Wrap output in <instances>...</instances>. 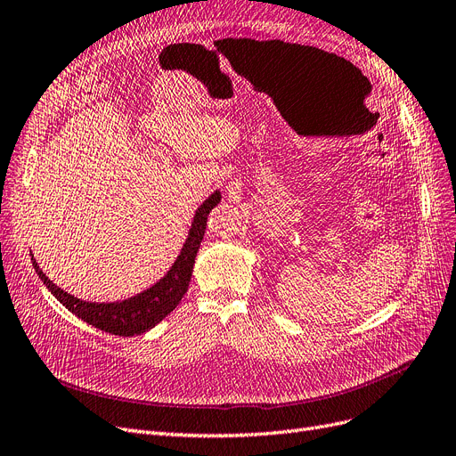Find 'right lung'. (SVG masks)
Wrapping results in <instances>:
<instances>
[{"mask_svg": "<svg viewBox=\"0 0 456 456\" xmlns=\"http://www.w3.org/2000/svg\"><path fill=\"white\" fill-rule=\"evenodd\" d=\"M219 200H222V193L214 191L205 202H202L193 216L188 239H185V244L182 246V251L175 265L168 268V273L158 283L151 285L150 289L131 298L120 302L80 300L69 293H65L56 283L50 281V278L43 274L39 265L31 256L33 268H36V273L39 274L48 291L53 293L67 310L80 317L82 322L116 336L142 334L151 327H156L163 317L171 314L178 306V302L182 300L185 291H188L197 251L202 242V237H205L208 214Z\"/></svg>", "mask_w": 456, "mask_h": 456, "instance_id": "1", "label": "right lung"}]
</instances>
